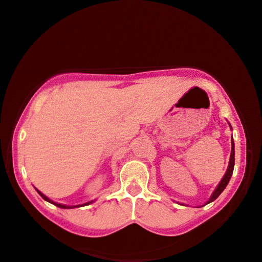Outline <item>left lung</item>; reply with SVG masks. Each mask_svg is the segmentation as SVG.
I'll return each instance as SVG.
<instances>
[{
	"mask_svg": "<svg viewBox=\"0 0 262 262\" xmlns=\"http://www.w3.org/2000/svg\"><path fill=\"white\" fill-rule=\"evenodd\" d=\"M233 167H234V143H233V140H232V147H231V156H230V162H229V166H228V170L225 172V174L223 177V179L221 180V183L217 186V188L215 189V192L212 193L211 198L209 199V201L207 203H210L214 200H216L217 198L220 196V194L223 192L224 188L227 187V185L229 184V180L231 178L232 176V172H233Z\"/></svg>",
	"mask_w": 262,
	"mask_h": 262,
	"instance_id": "8db88e82",
	"label": "left lung"
}]
</instances>
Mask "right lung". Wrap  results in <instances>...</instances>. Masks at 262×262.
<instances>
[{
  "instance_id": "right-lung-1",
  "label": "right lung",
  "mask_w": 262,
  "mask_h": 262,
  "mask_svg": "<svg viewBox=\"0 0 262 262\" xmlns=\"http://www.w3.org/2000/svg\"><path fill=\"white\" fill-rule=\"evenodd\" d=\"M37 192L40 194V196H42V199L43 200H46V201H48L50 203H53V205H55V206H57V207H60V208H75V207H82V206H75V207H70V206H64V205H61V203H55V202H53L52 200H50V199H48L47 196H45V195H43L41 192H39V190L37 189ZM92 201H90V202H88V203H85V205H83V206H86V205H89V203H91Z\"/></svg>"
}]
</instances>
